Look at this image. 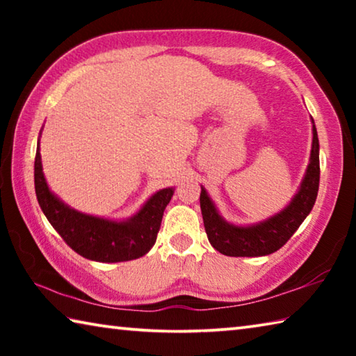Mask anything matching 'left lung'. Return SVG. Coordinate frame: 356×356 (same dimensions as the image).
I'll return each instance as SVG.
<instances>
[{
	"instance_id": "8db88e82",
	"label": "left lung",
	"mask_w": 356,
	"mask_h": 356,
	"mask_svg": "<svg viewBox=\"0 0 356 356\" xmlns=\"http://www.w3.org/2000/svg\"><path fill=\"white\" fill-rule=\"evenodd\" d=\"M321 165H318V138L312 120V147L308 170L300 190L286 209L265 221L251 226H236L221 218L206 188L201 186V212L210 245L225 256L257 257L278 251L291 238L314 207Z\"/></svg>"
}]
</instances>
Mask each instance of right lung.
I'll use <instances>...</instances> for the list:
<instances>
[{
  "instance_id": "right-lung-1",
  "label": "right lung",
  "mask_w": 356,
  "mask_h": 356,
  "mask_svg": "<svg viewBox=\"0 0 356 356\" xmlns=\"http://www.w3.org/2000/svg\"><path fill=\"white\" fill-rule=\"evenodd\" d=\"M34 186L42 212L64 242L80 256L97 262L134 261L149 252L160 231L165 209L174 195L172 188L156 191L140 212L125 221L76 212L48 188L39 147L34 160Z\"/></svg>"
}]
</instances>
